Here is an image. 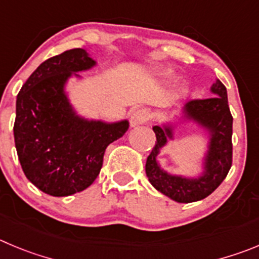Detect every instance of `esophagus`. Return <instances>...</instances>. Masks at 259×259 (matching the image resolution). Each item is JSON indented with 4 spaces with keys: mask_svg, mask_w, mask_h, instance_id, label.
Instances as JSON below:
<instances>
[{
    "mask_svg": "<svg viewBox=\"0 0 259 259\" xmlns=\"http://www.w3.org/2000/svg\"><path fill=\"white\" fill-rule=\"evenodd\" d=\"M148 119H149L148 110H145V109H136V110L132 111L130 122H131L132 127H136V125L145 123Z\"/></svg>",
    "mask_w": 259,
    "mask_h": 259,
    "instance_id": "1",
    "label": "esophagus"
}]
</instances>
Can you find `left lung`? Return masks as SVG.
I'll list each match as a JSON object with an SVG mask.
<instances>
[{
  "label": "left lung",
  "mask_w": 259,
  "mask_h": 259,
  "mask_svg": "<svg viewBox=\"0 0 259 259\" xmlns=\"http://www.w3.org/2000/svg\"><path fill=\"white\" fill-rule=\"evenodd\" d=\"M210 90L214 96L195 99L184 106L187 119L194 120L210 132L209 149L200 177L184 179L160 169L156 156L159 149L167 144V139H172V128L169 125L153 127L156 142L146 160V176L158 191L179 203H193L210 195L226 179L232 164V115L226 87L217 79Z\"/></svg>",
  "instance_id": "left-lung-1"
}]
</instances>
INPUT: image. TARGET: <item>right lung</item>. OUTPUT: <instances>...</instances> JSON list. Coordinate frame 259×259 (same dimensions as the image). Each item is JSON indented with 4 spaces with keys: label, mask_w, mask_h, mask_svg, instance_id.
Instances as JSON below:
<instances>
[{
    "label": "right lung",
    "mask_w": 259,
    "mask_h": 259,
    "mask_svg": "<svg viewBox=\"0 0 259 259\" xmlns=\"http://www.w3.org/2000/svg\"><path fill=\"white\" fill-rule=\"evenodd\" d=\"M83 49L47 59L30 74L16 97V153L23 172L52 196L79 193L96 180L109 144L128 130L127 120L82 119L64 92L66 79L95 65ZM77 75V74H75Z\"/></svg>",
    "instance_id": "right-lung-1"
}]
</instances>
